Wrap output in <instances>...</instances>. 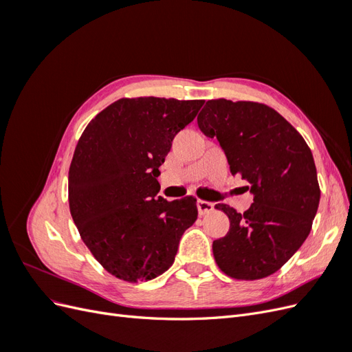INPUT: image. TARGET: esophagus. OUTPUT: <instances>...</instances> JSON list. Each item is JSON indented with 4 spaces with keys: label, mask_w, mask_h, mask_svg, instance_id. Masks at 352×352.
Listing matches in <instances>:
<instances>
[{
    "label": "esophagus",
    "mask_w": 352,
    "mask_h": 352,
    "mask_svg": "<svg viewBox=\"0 0 352 352\" xmlns=\"http://www.w3.org/2000/svg\"><path fill=\"white\" fill-rule=\"evenodd\" d=\"M197 208H198L199 214L202 216V214H207V212H211L212 210H214V204H212V202H208V201L198 199L197 201Z\"/></svg>",
    "instance_id": "34e87169"
}]
</instances>
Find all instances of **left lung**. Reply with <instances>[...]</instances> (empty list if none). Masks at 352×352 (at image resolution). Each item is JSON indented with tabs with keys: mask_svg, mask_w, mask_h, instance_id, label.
<instances>
[{
	"mask_svg": "<svg viewBox=\"0 0 352 352\" xmlns=\"http://www.w3.org/2000/svg\"><path fill=\"white\" fill-rule=\"evenodd\" d=\"M198 126L217 138L232 175L251 184V207L241 214L226 204L230 228L212 242L220 270L233 279L255 280L278 272L311 230L320 188L311 150L304 138L269 105L210 100Z\"/></svg>",
	"mask_w": 352,
	"mask_h": 352,
	"instance_id": "obj_1",
	"label": "left lung"
}]
</instances>
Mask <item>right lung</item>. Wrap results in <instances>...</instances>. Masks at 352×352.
<instances>
[{"label":"right lung","mask_w":352,"mask_h":352,"mask_svg":"<svg viewBox=\"0 0 352 352\" xmlns=\"http://www.w3.org/2000/svg\"><path fill=\"white\" fill-rule=\"evenodd\" d=\"M202 100L122 98L83 131L69 170V206L80 238L116 278L151 280L175 261L195 223L197 199L166 201L158 167Z\"/></svg>","instance_id":"add662e5"}]
</instances>
